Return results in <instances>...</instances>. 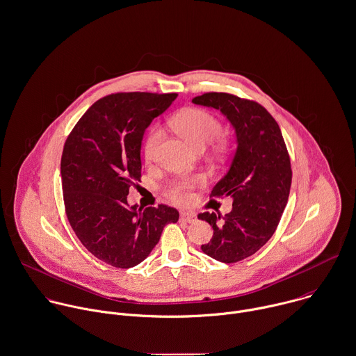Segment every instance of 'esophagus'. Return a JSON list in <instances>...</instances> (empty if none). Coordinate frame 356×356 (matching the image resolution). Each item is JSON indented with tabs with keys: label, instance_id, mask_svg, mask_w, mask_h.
Listing matches in <instances>:
<instances>
[{
	"label": "esophagus",
	"instance_id": "1",
	"mask_svg": "<svg viewBox=\"0 0 356 356\" xmlns=\"http://www.w3.org/2000/svg\"><path fill=\"white\" fill-rule=\"evenodd\" d=\"M181 221L186 224H192L196 221V214L195 213H181Z\"/></svg>",
	"mask_w": 356,
	"mask_h": 356
}]
</instances>
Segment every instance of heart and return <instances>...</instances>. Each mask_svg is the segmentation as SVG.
Here are the masks:
<instances>
[{
    "mask_svg": "<svg viewBox=\"0 0 356 356\" xmlns=\"http://www.w3.org/2000/svg\"><path fill=\"white\" fill-rule=\"evenodd\" d=\"M172 129L184 138L191 146L200 150L209 143H214L216 149H222L224 142L218 138L221 132V122L206 109L202 108H186L178 112L171 121ZM161 138L159 127L153 125L147 129L143 139V156L146 160H152L156 154L157 145ZM203 184V177H181L167 184L164 192L167 197L177 203H186L191 200L192 191Z\"/></svg>",
    "mask_w": 356,
    "mask_h": 356,
    "instance_id": "obj_1",
    "label": "heart"
}]
</instances>
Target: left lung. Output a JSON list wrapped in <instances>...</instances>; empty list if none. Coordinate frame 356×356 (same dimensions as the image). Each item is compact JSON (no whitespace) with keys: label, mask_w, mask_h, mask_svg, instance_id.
<instances>
[{"label":"left lung","mask_w":356,"mask_h":356,"mask_svg":"<svg viewBox=\"0 0 356 356\" xmlns=\"http://www.w3.org/2000/svg\"><path fill=\"white\" fill-rule=\"evenodd\" d=\"M196 105L221 111L236 131L237 149L214 197H232V211L202 213L214 234L203 252L232 264L257 252L275 234L291 186L290 156L276 120L259 104L227 92H206Z\"/></svg>","instance_id":"1"}]
</instances>
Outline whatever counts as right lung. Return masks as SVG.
I'll return each mask as SVG.
<instances>
[{
    "label": "right lung",
    "instance_id": "obj_1",
    "mask_svg": "<svg viewBox=\"0 0 356 356\" xmlns=\"http://www.w3.org/2000/svg\"><path fill=\"white\" fill-rule=\"evenodd\" d=\"M177 97L106 95L83 115L65 142L60 175L67 220L83 245L112 266L127 269L142 262L164 227L179 218L167 204L136 211L127 203L129 188L140 181L143 132Z\"/></svg>",
    "mask_w": 356,
    "mask_h": 356
}]
</instances>
